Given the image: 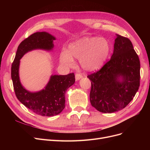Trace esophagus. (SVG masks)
I'll use <instances>...</instances> for the list:
<instances>
[{"label":"esophagus","instance_id":"obj_1","mask_svg":"<svg viewBox=\"0 0 150 150\" xmlns=\"http://www.w3.org/2000/svg\"><path fill=\"white\" fill-rule=\"evenodd\" d=\"M83 77V76L80 74H78V73H76V74H75V79H76V80H80V78H81Z\"/></svg>","mask_w":150,"mask_h":150}]
</instances>
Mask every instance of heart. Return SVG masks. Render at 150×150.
Returning a JSON list of instances; mask_svg holds the SVG:
<instances>
[{
    "label": "heart",
    "instance_id": "obj_1",
    "mask_svg": "<svg viewBox=\"0 0 150 150\" xmlns=\"http://www.w3.org/2000/svg\"><path fill=\"white\" fill-rule=\"evenodd\" d=\"M111 52L109 41L105 38L84 37L69 46L68 52L60 54L61 62L70 66L73 58L80 59L81 67L89 71L96 70L104 64Z\"/></svg>",
    "mask_w": 150,
    "mask_h": 150
}]
</instances>
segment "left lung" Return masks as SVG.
<instances>
[{
  "mask_svg": "<svg viewBox=\"0 0 150 150\" xmlns=\"http://www.w3.org/2000/svg\"><path fill=\"white\" fill-rule=\"evenodd\" d=\"M140 61L128 38L117 35L111 59L100 70L89 74L90 101L97 111L112 113L123 109L140 86ZM122 78L120 82V77Z\"/></svg>",
  "mask_w": 150,
  "mask_h": 150,
  "instance_id": "1",
  "label": "left lung"
}]
</instances>
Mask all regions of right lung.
Here are the masks:
<instances>
[{
    "label": "right lung",
    "mask_w": 150,
    "mask_h": 150,
    "mask_svg": "<svg viewBox=\"0 0 150 150\" xmlns=\"http://www.w3.org/2000/svg\"><path fill=\"white\" fill-rule=\"evenodd\" d=\"M55 38L46 32H36L22 41L18 47L11 65V78L16 96L21 103L35 114L50 117L59 114L65 108L67 89L75 81L74 73L66 75H52L42 91L31 93L22 87L19 77L21 58L28 51L41 49L47 50L53 47Z\"/></svg>",
    "instance_id": "right-lung-1"
}]
</instances>
